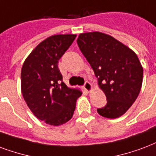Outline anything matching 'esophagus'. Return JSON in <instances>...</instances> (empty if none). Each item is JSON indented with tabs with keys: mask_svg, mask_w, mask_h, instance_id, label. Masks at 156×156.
Here are the masks:
<instances>
[{
	"mask_svg": "<svg viewBox=\"0 0 156 156\" xmlns=\"http://www.w3.org/2000/svg\"><path fill=\"white\" fill-rule=\"evenodd\" d=\"M83 88L87 92H91L92 91V89H93V86L91 85V83H90L89 82H85V83H84L83 85Z\"/></svg>",
	"mask_w": 156,
	"mask_h": 156,
	"instance_id": "1",
	"label": "esophagus"
}]
</instances>
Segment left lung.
<instances>
[{
    "instance_id": "left-lung-1",
    "label": "left lung",
    "mask_w": 156,
    "mask_h": 156,
    "mask_svg": "<svg viewBox=\"0 0 156 156\" xmlns=\"http://www.w3.org/2000/svg\"><path fill=\"white\" fill-rule=\"evenodd\" d=\"M77 43L107 98L106 106L98 108V112L111 119L122 116L136 101L142 85L143 68L137 55L101 32L80 34Z\"/></svg>"
}]
</instances>
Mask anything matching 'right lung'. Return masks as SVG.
I'll list each match as a JSON object with an SVG mask.
<instances>
[{"label": "right lung", "instance_id": "right-lung-1", "mask_svg": "<svg viewBox=\"0 0 156 156\" xmlns=\"http://www.w3.org/2000/svg\"><path fill=\"white\" fill-rule=\"evenodd\" d=\"M76 34H56L39 44L23 63L21 92L26 104L38 119L60 126L72 118L82 92L63 82L58 67Z\"/></svg>", "mask_w": 156, "mask_h": 156}]
</instances>
